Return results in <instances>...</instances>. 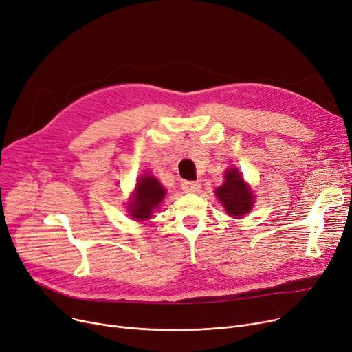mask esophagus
<instances>
[{
    "label": "esophagus",
    "mask_w": 352,
    "mask_h": 352,
    "mask_svg": "<svg viewBox=\"0 0 352 352\" xmlns=\"http://www.w3.org/2000/svg\"><path fill=\"white\" fill-rule=\"evenodd\" d=\"M200 188H202V183H200V180H196V182L185 180V182H182V189L185 190V192H188V193H195Z\"/></svg>",
    "instance_id": "obj_1"
}]
</instances>
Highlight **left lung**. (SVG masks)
I'll list each match as a JSON object with an SVG mask.
<instances>
[{
  "instance_id": "1",
  "label": "left lung",
  "mask_w": 352,
  "mask_h": 352,
  "mask_svg": "<svg viewBox=\"0 0 352 352\" xmlns=\"http://www.w3.org/2000/svg\"><path fill=\"white\" fill-rule=\"evenodd\" d=\"M216 196L232 216H242L252 209L254 196L245 185L238 169H229L226 172L225 183L216 189Z\"/></svg>"
}]
</instances>
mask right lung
Segmentation results:
<instances>
[{
    "instance_id": "1",
    "label": "right lung",
    "mask_w": 352,
    "mask_h": 352,
    "mask_svg": "<svg viewBox=\"0 0 352 352\" xmlns=\"http://www.w3.org/2000/svg\"><path fill=\"white\" fill-rule=\"evenodd\" d=\"M166 192L159 180L153 176L140 177L133 202L130 204V214L136 221H146L152 214V210L159 206Z\"/></svg>"
}]
</instances>
